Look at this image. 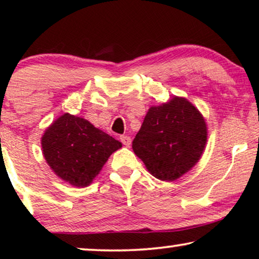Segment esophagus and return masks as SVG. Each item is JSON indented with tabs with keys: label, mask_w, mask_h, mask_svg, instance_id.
<instances>
[{
	"label": "esophagus",
	"mask_w": 259,
	"mask_h": 259,
	"mask_svg": "<svg viewBox=\"0 0 259 259\" xmlns=\"http://www.w3.org/2000/svg\"><path fill=\"white\" fill-rule=\"evenodd\" d=\"M120 141L125 145L126 147H130L131 146V143H132V140H131V137L128 136H121L120 137Z\"/></svg>",
	"instance_id": "esophagus-1"
}]
</instances>
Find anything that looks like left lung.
Masks as SVG:
<instances>
[{
	"instance_id": "1",
	"label": "left lung",
	"mask_w": 259,
	"mask_h": 259,
	"mask_svg": "<svg viewBox=\"0 0 259 259\" xmlns=\"http://www.w3.org/2000/svg\"><path fill=\"white\" fill-rule=\"evenodd\" d=\"M206 141L201 113L187 99L173 97L148 109L132 147L152 176L175 182L199 161Z\"/></svg>"
}]
</instances>
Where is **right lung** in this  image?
Wrapping results in <instances>:
<instances>
[{
  "instance_id": "obj_1",
  "label": "right lung",
  "mask_w": 259,
  "mask_h": 259,
  "mask_svg": "<svg viewBox=\"0 0 259 259\" xmlns=\"http://www.w3.org/2000/svg\"><path fill=\"white\" fill-rule=\"evenodd\" d=\"M41 145L46 161L55 175L76 187L90 185L109 155L122 146L88 120L68 113L45 131Z\"/></svg>"
}]
</instances>
